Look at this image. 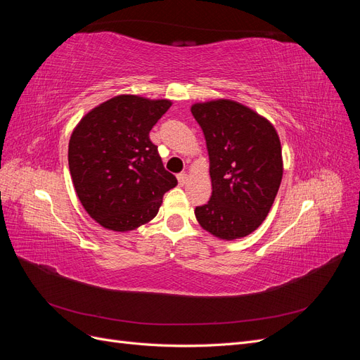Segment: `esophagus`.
Wrapping results in <instances>:
<instances>
[{
  "label": "esophagus",
  "mask_w": 360,
  "mask_h": 360,
  "mask_svg": "<svg viewBox=\"0 0 360 360\" xmlns=\"http://www.w3.org/2000/svg\"><path fill=\"white\" fill-rule=\"evenodd\" d=\"M177 179H179V184H180V186H184V184H186L188 180H189L186 172H180L179 176H177Z\"/></svg>",
  "instance_id": "34e87169"
}]
</instances>
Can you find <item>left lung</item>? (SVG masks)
<instances>
[{
    "mask_svg": "<svg viewBox=\"0 0 360 360\" xmlns=\"http://www.w3.org/2000/svg\"><path fill=\"white\" fill-rule=\"evenodd\" d=\"M210 159L212 197L195 209L213 236L234 240L261 225L282 180L281 141L275 127L250 108L228 99L195 103Z\"/></svg>",
    "mask_w": 360,
    "mask_h": 360,
    "instance_id": "8db88e82",
    "label": "left lung"
}]
</instances>
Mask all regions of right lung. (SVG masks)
I'll use <instances>...</instances> for the list:
<instances>
[{"label": "right lung", "mask_w": 360, "mask_h": 360, "mask_svg": "<svg viewBox=\"0 0 360 360\" xmlns=\"http://www.w3.org/2000/svg\"><path fill=\"white\" fill-rule=\"evenodd\" d=\"M171 106L123 94L101 103L75 127L69 169L76 193L93 219L112 231H130L158 214L177 179L163 167L150 130Z\"/></svg>", "instance_id": "right-lung-1"}]
</instances>
